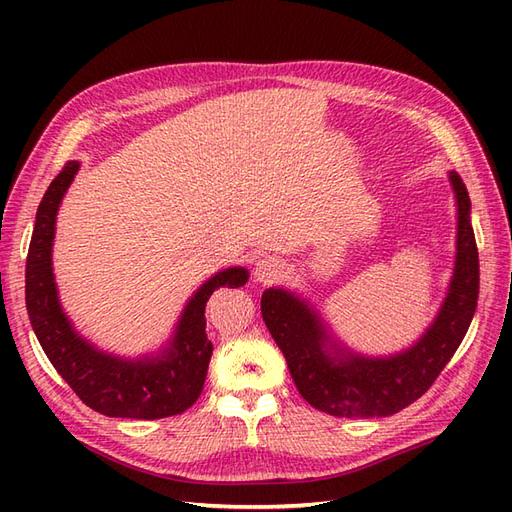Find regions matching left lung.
Segmentation results:
<instances>
[{"mask_svg": "<svg viewBox=\"0 0 512 512\" xmlns=\"http://www.w3.org/2000/svg\"><path fill=\"white\" fill-rule=\"evenodd\" d=\"M76 170L79 162L64 164L40 200L25 262L29 322L57 374L91 410L106 416L145 418V421L181 414L200 397L213 352L205 333L207 301L215 288L243 286L247 271L232 267L200 286L183 309L170 346L162 354L128 361L100 352L79 337L66 314L61 312L51 267L55 215ZM303 397L307 404L318 408L320 397L307 393Z\"/></svg>", "mask_w": 512, "mask_h": 512, "instance_id": "8db88e82", "label": "left lung"}]
</instances>
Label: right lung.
<instances>
[{
	"label": "right lung",
	"instance_id": "1",
	"mask_svg": "<svg viewBox=\"0 0 512 512\" xmlns=\"http://www.w3.org/2000/svg\"><path fill=\"white\" fill-rule=\"evenodd\" d=\"M457 194V260L444 305L427 335L406 354L393 359H354L333 367L324 352L320 322L303 301L284 290H265L260 301L275 344L286 356L297 389L320 397L318 410L331 416H389L410 406L436 382L444 365L466 335L478 301V250L470 226V196L457 173L451 175Z\"/></svg>",
	"mask_w": 512,
	"mask_h": 512
}]
</instances>
